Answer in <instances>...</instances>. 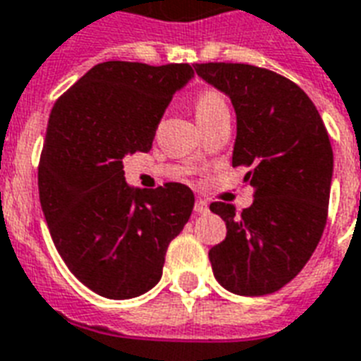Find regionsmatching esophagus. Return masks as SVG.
I'll return each instance as SVG.
<instances>
[{
  "label": "esophagus",
  "instance_id": "esophagus-1",
  "mask_svg": "<svg viewBox=\"0 0 361 361\" xmlns=\"http://www.w3.org/2000/svg\"><path fill=\"white\" fill-rule=\"evenodd\" d=\"M194 211L197 212V214H205V212H209V205H207V201L201 200V197H197V200H195Z\"/></svg>",
  "mask_w": 361,
  "mask_h": 361
}]
</instances>
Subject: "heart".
Returning a JSON list of instances; mask_svg holds the SVG:
<instances>
[{
    "instance_id": "obj_1",
    "label": "heart",
    "mask_w": 361,
    "mask_h": 361,
    "mask_svg": "<svg viewBox=\"0 0 361 361\" xmlns=\"http://www.w3.org/2000/svg\"><path fill=\"white\" fill-rule=\"evenodd\" d=\"M194 113L200 126H203L222 113H230V111H228L226 97L219 90H203L195 97Z\"/></svg>"
}]
</instances>
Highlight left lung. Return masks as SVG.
Instances as JSON below:
<instances>
[{"mask_svg": "<svg viewBox=\"0 0 361 361\" xmlns=\"http://www.w3.org/2000/svg\"><path fill=\"white\" fill-rule=\"evenodd\" d=\"M237 113L233 167H247L254 201L211 211L226 239L209 250L216 281L237 295H267L300 273L328 222L334 150L314 103L286 77L248 63H195Z\"/></svg>", "mask_w": 361, "mask_h": 361, "instance_id": "left-lung-1", "label": "left lung"}]
</instances>
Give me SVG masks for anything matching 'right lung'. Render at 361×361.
Here are the masks:
<instances>
[{"label": "right lung", "instance_id": "1", "mask_svg": "<svg viewBox=\"0 0 361 361\" xmlns=\"http://www.w3.org/2000/svg\"><path fill=\"white\" fill-rule=\"evenodd\" d=\"M192 77L190 63L103 61L50 111L37 171L44 220L69 271L103 298L130 300L154 286L192 214L188 186L133 190L122 164L152 149L173 94Z\"/></svg>", "mask_w": 361, "mask_h": 361}]
</instances>
